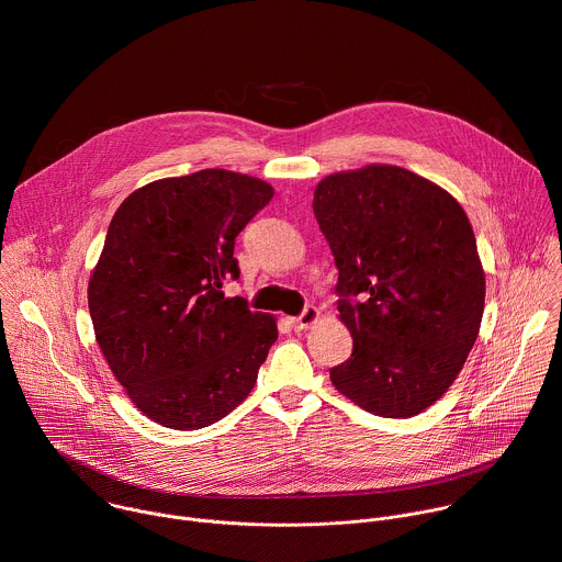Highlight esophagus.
Segmentation results:
<instances>
[{
  "instance_id": "obj_1",
  "label": "esophagus",
  "mask_w": 562,
  "mask_h": 562,
  "mask_svg": "<svg viewBox=\"0 0 562 562\" xmlns=\"http://www.w3.org/2000/svg\"><path fill=\"white\" fill-rule=\"evenodd\" d=\"M319 317V311L315 306H304L302 313L297 317H293V327L295 329H308L311 325H315V319Z\"/></svg>"
}]
</instances>
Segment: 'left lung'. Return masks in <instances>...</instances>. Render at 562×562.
I'll return each instance as SVG.
<instances>
[{"label":"left lung","instance_id":"1","mask_svg":"<svg viewBox=\"0 0 562 562\" xmlns=\"http://www.w3.org/2000/svg\"><path fill=\"white\" fill-rule=\"evenodd\" d=\"M313 213L353 338L351 358L329 371L334 386L382 418L425 412L460 373L483 319L469 217L438 184L386 165L325 178Z\"/></svg>","mask_w":562,"mask_h":562}]
</instances>
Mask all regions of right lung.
<instances>
[{
  "mask_svg": "<svg viewBox=\"0 0 562 562\" xmlns=\"http://www.w3.org/2000/svg\"><path fill=\"white\" fill-rule=\"evenodd\" d=\"M273 198L243 173L204 169L150 182L115 211L89 282L98 345L135 407L191 431L251 393L278 340L276 317L224 297L235 237Z\"/></svg>",
  "mask_w": 562,
  "mask_h": 562,
  "instance_id": "1",
  "label": "right lung"
}]
</instances>
